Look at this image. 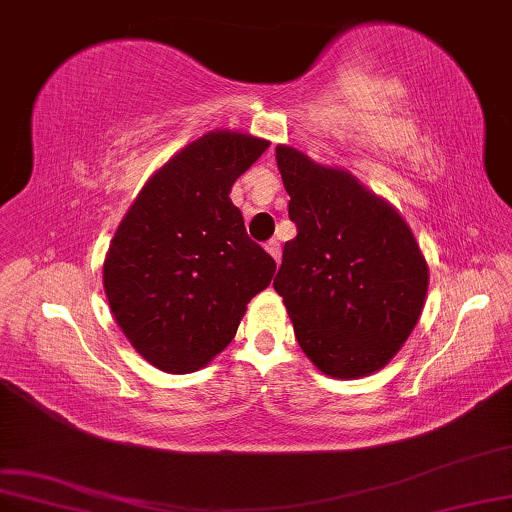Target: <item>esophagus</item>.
Returning <instances> with one entry per match:
<instances>
[{"instance_id":"obj_1","label":"esophagus","mask_w":512,"mask_h":512,"mask_svg":"<svg viewBox=\"0 0 512 512\" xmlns=\"http://www.w3.org/2000/svg\"><path fill=\"white\" fill-rule=\"evenodd\" d=\"M265 249H267V254H270V256L274 258V261H277V263L281 261V245H279L277 240H270V242H267Z\"/></svg>"}]
</instances>
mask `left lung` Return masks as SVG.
Instances as JSON below:
<instances>
[{
    "mask_svg": "<svg viewBox=\"0 0 512 512\" xmlns=\"http://www.w3.org/2000/svg\"><path fill=\"white\" fill-rule=\"evenodd\" d=\"M297 235L283 247L274 290L304 355L329 377H364L400 350L421 316L428 265L410 226L341 169L277 146Z\"/></svg>",
    "mask_w": 512,
    "mask_h": 512,
    "instance_id": "left-lung-1",
    "label": "left lung"
}]
</instances>
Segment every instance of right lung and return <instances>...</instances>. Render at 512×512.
<instances>
[{"label":"right lung","mask_w":512,"mask_h":512,"mask_svg":"<svg viewBox=\"0 0 512 512\" xmlns=\"http://www.w3.org/2000/svg\"><path fill=\"white\" fill-rule=\"evenodd\" d=\"M270 146L208 132L148 180L116 231L102 281L109 309L155 368L199 371L233 341L277 263L247 235L231 187Z\"/></svg>","instance_id":"1"}]
</instances>
